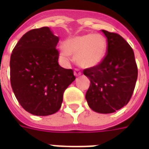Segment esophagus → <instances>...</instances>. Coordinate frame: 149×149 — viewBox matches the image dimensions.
I'll list each match as a JSON object with an SVG mask.
<instances>
[{
  "label": "esophagus",
  "mask_w": 149,
  "mask_h": 149,
  "mask_svg": "<svg viewBox=\"0 0 149 149\" xmlns=\"http://www.w3.org/2000/svg\"><path fill=\"white\" fill-rule=\"evenodd\" d=\"M74 75L76 77H78L80 75H81V72L79 68H75L74 69Z\"/></svg>",
  "instance_id": "1"
}]
</instances>
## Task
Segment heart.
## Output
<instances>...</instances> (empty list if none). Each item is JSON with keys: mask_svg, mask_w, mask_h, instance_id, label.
<instances>
[{"mask_svg": "<svg viewBox=\"0 0 149 149\" xmlns=\"http://www.w3.org/2000/svg\"><path fill=\"white\" fill-rule=\"evenodd\" d=\"M60 55L68 60L70 54H75L77 64L83 68H92L101 63L108 51L106 38L100 34H84L64 40Z\"/></svg>", "mask_w": 149, "mask_h": 149, "instance_id": "obj_1", "label": "heart"}]
</instances>
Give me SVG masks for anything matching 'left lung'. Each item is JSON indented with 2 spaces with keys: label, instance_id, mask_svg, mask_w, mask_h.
<instances>
[{
  "label": "left lung",
  "instance_id": "1",
  "mask_svg": "<svg viewBox=\"0 0 149 149\" xmlns=\"http://www.w3.org/2000/svg\"><path fill=\"white\" fill-rule=\"evenodd\" d=\"M108 53L99 65L83 70L91 85L86 99L96 113H112L129 103L138 77L133 49L119 34L102 30Z\"/></svg>",
  "mask_w": 149,
  "mask_h": 149
}]
</instances>
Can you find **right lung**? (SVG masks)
Listing matches in <instances>:
<instances>
[{
    "label": "right lung",
    "mask_w": 149,
    "mask_h": 149,
    "mask_svg": "<svg viewBox=\"0 0 149 149\" xmlns=\"http://www.w3.org/2000/svg\"><path fill=\"white\" fill-rule=\"evenodd\" d=\"M58 42L48 27L36 28L20 38L11 54V87L20 105L33 115L58 112L65 90L76 79L72 69L58 63Z\"/></svg>",
    "instance_id": "add662e5"
}]
</instances>
